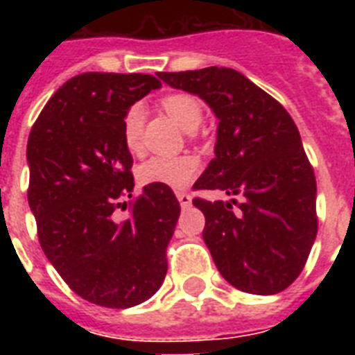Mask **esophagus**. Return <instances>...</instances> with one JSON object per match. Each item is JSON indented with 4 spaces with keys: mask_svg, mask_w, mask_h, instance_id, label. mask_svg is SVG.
Returning a JSON list of instances; mask_svg holds the SVG:
<instances>
[{
    "mask_svg": "<svg viewBox=\"0 0 355 355\" xmlns=\"http://www.w3.org/2000/svg\"><path fill=\"white\" fill-rule=\"evenodd\" d=\"M177 199L182 208H189V206H191V197H189L186 191H177Z\"/></svg>",
    "mask_w": 355,
    "mask_h": 355,
    "instance_id": "1",
    "label": "esophagus"
}]
</instances>
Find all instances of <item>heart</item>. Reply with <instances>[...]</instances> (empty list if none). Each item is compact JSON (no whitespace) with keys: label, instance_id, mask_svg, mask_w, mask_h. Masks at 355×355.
I'll use <instances>...</instances> for the list:
<instances>
[{"label":"heart","instance_id":"1","mask_svg":"<svg viewBox=\"0 0 355 355\" xmlns=\"http://www.w3.org/2000/svg\"><path fill=\"white\" fill-rule=\"evenodd\" d=\"M162 108L188 132H193L202 119V107L188 94H171L162 99ZM141 127L144 108L132 107L123 119V141L130 153L141 150ZM199 158L193 155L153 156L139 167L138 177L141 184H160L171 189L186 188L199 173Z\"/></svg>","mask_w":355,"mask_h":355}]
</instances>
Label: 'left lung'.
<instances>
[{
	"label": "left lung",
	"instance_id": "obj_1",
	"mask_svg": "<svg viewBox=\"0 0 355 355\" xmlns=\"http://www.w3.org/2000/svg\"><path fill=\"white\" fill-rule=\"evenodd\" d=\"M199 96L217 118L216 158L195 182L236 199H195L205 243L223 278L245 293L276 295L302 272L317 237V182L297 125L280 103L230 68L158 73Z\"/></svg>",
	"mask_w": 355,
	"mask_h": 355
}]
</instances>
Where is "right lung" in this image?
Wrapping results in <instances>:
<instances>
[{"label":"right lung","mask_w":355,"mask_h":355,"mask_svg":"<svg viewBox=\"0 0 355 355\" xmlns=\"http://www.w3.org/2000/svg\"><path fill=\"white\" fill-rule=\"evenodd\" d=\"M160 86L145 73L75 75L47 101L27 141V200L42 250L79 297L105 308L138 306L166 278L180 216L171 188L147 184L130 216L116 217L134 188L123 119Z\"/></svg>","instance_id":"right-lung-1"}]
</instances>
